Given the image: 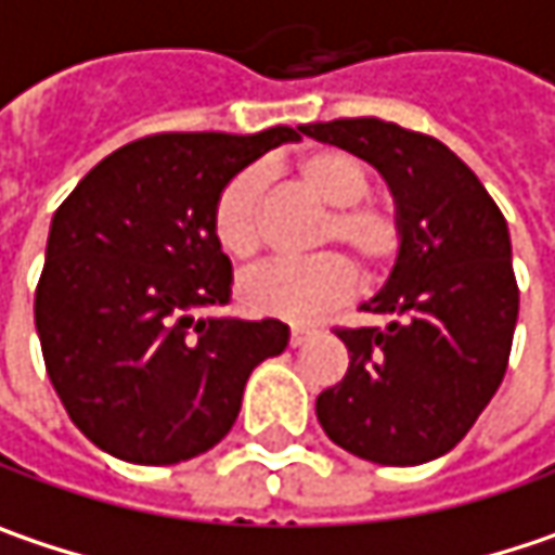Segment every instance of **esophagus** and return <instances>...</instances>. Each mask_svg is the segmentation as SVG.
I'll use <instances>...</instances> for the list:
<instances>
[{
	"instance_id": "1",
	"label": "esophagus",
	"mask_w": 555,
	"mask_h": 555,
	"mask_svg": "<svg viewBox=\"0 0 555 555\" xmlns=\"http://www.w3.org/2000/svg\"><path fill=\"white\" fill-rule=\"evenodd\" d=\"M312 335H315L312 328H294V332H291V347H302Z\"/></svg>"
}]
</instances>
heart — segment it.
I'll list each match as a JSON object with an SVG mask.
<instances>
[{"label":"heart","mask_w":555,"mask_h":555,"mask_svg":"<svg viewBox=\"0 0 555 555\" xmlns=\"http://www.w3.org/2000/svg\"><path fill=\"white\" fill-rule=\"evenodd\" d=\"M302 185L328 205V220L319 240L344 246L363 268L382 271L401 249V227L391 211L363 202L373 189L370 167L337 147L312 151L299 160ZM261 198L264 177L249 167L223 182L211 208V230L218 246L236 261H249L261 249ZM357 291V274L340 256H319L297 264H264L240 278L236 297L253 315L306 325L347 302Z\"/></svg>","instance_id":"b5f03b06"}]
</instances>
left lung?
Returning a JSON list of instances; mask_svg holds the SVG:
<instances>
[{
    "label": "left lung",
    "mask_w": 555,
    "mask_h": 555,
    "mask_svg": "<svg viewBox=\"0 0 555 555\" xmlns=\"http://www.w3.org/2000/svg\"><path fill=\"white\" fill-rule=\"evenodd\" d=\"M373 164L391 189L401 249L360 309L382 328H337L347 376L315 398L344 452L388 467L452 452L502 385L518 322L512 240L483 182L439 139L385 119L299 126Z\"/></svg>",
    "instance_id": "8db88e82"
}]
</instances>
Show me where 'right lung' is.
I'll return each instance as SVG.
<instances>
[{
  "mask_svg": "<svg viewBox=\"0 0 555 555\" xmlns=\"http://www.w3.org/2000/svg\"><path fill=\"white\" fill-rule=\"evenodd\" d=\"M299 132L147 135L103 157L53 215L34 322L60 401L98 449L132 464L215 449L246 378L284 353L278 319L195 312L230 302L211 230L223 182Z\"/></svg>",
  "mask_w": 555,
  "mask_h": 555,
  "instance_id": "add662e5",
  "label": "right lung"
}]
</instances>
